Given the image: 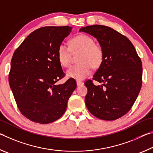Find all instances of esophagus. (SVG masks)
I'll return each instance as SVG.
<instances>
[{"label": "esophagus", "instance_id": "34e87169", "mask_svg": "<svg viewBox=\"0 0 153 153\" xmlns=\"http://www.w3.org/2000/svg\"><path fill=\"white\" fill-rule=\"evenodd\" d=\"M84 83L82 82H81V81H76V85L78 86H80V85H83Z\"/></svg>", "mask_w": 153, "mask_h": 153}]
</instances>
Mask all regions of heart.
<instances>
[{"mask_svg": "<svg viewBox=\"0 0 153 153\" xmlns=\"http://www.w3.org/2000/svg\"><path fill=\"white\" fill-rule=\"evenodd\" d=\"M71 51L73 53L80 52L77 61L66 71L68 78L82 80L91 73L94 68L99 67L104 59V49L100 45L95 43L91 36L87 34H79L69 41V47L64 43L59 45L57 50L59 64L68 67L71 62Z\"/></svg>", "mask_w": 153, "mask_h": 153, "instance_id": "b5f03b06", "label": "heart"}]
</instances>
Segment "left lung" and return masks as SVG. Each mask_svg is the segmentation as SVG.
<instances>
[{
    "instance_id": "left-lung-1",
    "label": "left lung",
    "mask_w": 153,
    "mask_h": 153,
    "mask_svg": "<svg viewBox=\"0 0 153 153\" xmlns=\"http://www.w3.org/2000/svg\"><path fill=\"white\" fill-rule=\"evenodd\" d=\"M96 38L104 49V59L92 80L85 85L88 89L85 104L100 119L121 118L131 108L142 87V62L131 42L108 26L93 25L80 29Z\"/></svg>"
}]
</instances>
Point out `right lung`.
<instances>
[{"instance_id":"1","label":"right lung","mask_w":153,"mask_h":153,"mask_svg":"<svg viewBox=\"0 0 153 153\" xmlns=\"http://www.w3.org/2000/svg\"><path fill=\"white\" fill-rule=\"evenodd\" d=\"M71 31L70 26L40 27L13 55L9 85L19 111L31 121L47 124L59 119L76 89L72 78L56 84L65 76L57 59V47Z\"/></svg>"}]
</instances>
